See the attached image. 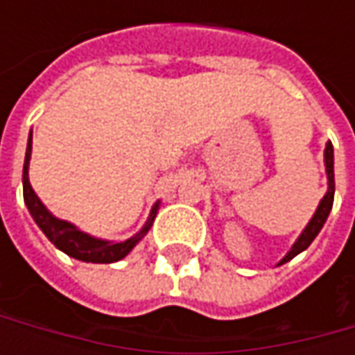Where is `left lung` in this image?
<instances>
[{
	"label": "left lung",
	"instance_id": "left-lung-1",
	"mask_svg": "<svg viewBox=\"0 0 355 355\" xmlns=\"http://www.w3.org/2000/svg\"><path fill=\"white\" fill-rule=\"evenodd\" d=\"M324 166H326V178H328V191H326V196L320 199V203H318V207H316V211L312 215V219L308 221V225L304 227V231L298 235V239L294 241V245L291 247V251L286 252L282 259L279 261V266L284 265V263H288L291 259H294L296 254H300L302 251H306L308 247H310V243L316 239V235L322 231V227L326 223V219H328V215L332 211V203H334V148H332V142L326 144V148H324Z\"/></svg>",
	"mask_w": 355,
	"mask_h": 355
}]
</instances>
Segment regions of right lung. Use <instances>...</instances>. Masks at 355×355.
Instances as JSON below:
<instances>
[{
	"label": "right lung",
	"mask_w": 355,
	"mask_h": 355,
	"mask_svg": "<svg viewBox=\"0 0 355 355\" xmlns=\"http://www.w3.org/2000/svg\"><path fill=\"white\" fill-rule=\"evenodd\" d=\"M31 146H33V132L29 134L27 140V152H25V164H23V199L25 205L31 213L33 221L37 227L45 233V237L64 254L73 257L76 261L83 263H101V265H108V263H116L120 259H124L140 241L144 235L150 231V227L154 223L157 209H159V201L154 203L152 211L148 221L144 223V227L134 235V237L126 239V241H106V239L92 237L89 233L80 231L78 227L55 217L53 213L49 211L47 207L43 205V201L37 198V193L33 191V187L29 184V159H31Z\"/></svg>",
	"instance_id": "obj_1"
}]
</instances>
